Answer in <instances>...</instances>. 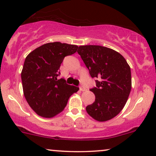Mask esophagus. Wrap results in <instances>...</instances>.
I'll list each match as a JSON object with an SVG mask.
<instances>
[{
    "label": "esophagus",
    "instance_id": "1",
    "mask_svg": "<svg viewBox=\"0 0 156 156\" xmlns=\"http://www.w3.org/2000/svg\"><path fill=\"white\" fill-rule=\"evenodd\" d=\"M80 91H82V92H84V91H85V90H86V88H84V87H82H82H80Z\"/></svg>",
    "mask_w": 156,
    "mask_h": 156
}]
</instances>
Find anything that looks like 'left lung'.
I'll list each match as a JSON object with an SVG mask.
<instances>
[{
	"instance_id": "8db88e82",
	"label": "left lung",
	"mask_w": 156,
	"mask_h": 156,
	"mask_svg": "<svg viewBox=\"0 0 156 156\" xmlns=\"http://www.w3.org/2000/svg\"><path fill=\"white\" fill-rule=\"evenodd\" d=\"M77 53L95 80L93 104L86 111L98 122H106L121 112L127 101L132 88L130 66L120 53L101 45H81Z\"/></svg>"
}]
</instances>
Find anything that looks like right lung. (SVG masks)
<instances>
[{"label":"right lung","mask_w":156,"mask_h":156,"mask_svg":"<svg viewBox=\"0 0 156 156\" xmlns=\"http://www.w3.org/2000/svg\"><path fill=\"white\" fill-rule=\"evenodd\" d=\"M78 46L59 42L44 44L25 58L22 71L24 95L37 115L52 118L61 113L79 87L58 79V69L65 56L74 54Z\"/></svg>","instance_id":"add662e5"}]
</instances>
